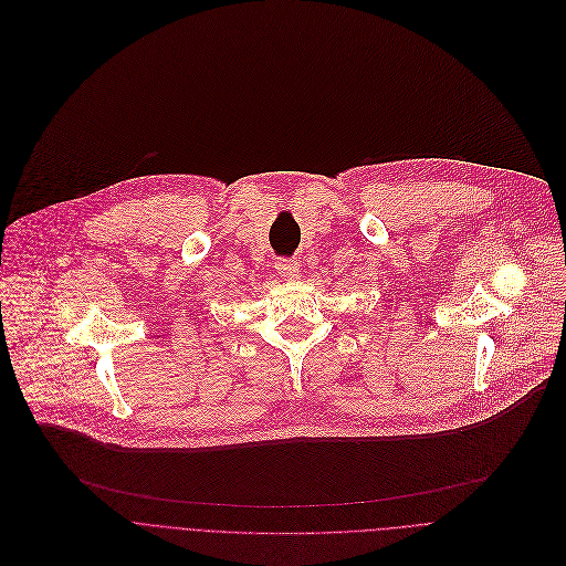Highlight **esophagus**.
<instances>
[{
	"label": "esophagus",
	"mask_w": 566,
	"mask_h": 566,
	"mask_svg": "<svg viewBox=\"0 0 566 566\" xmlns=\"http://www.w3.org/2000/svg\"><path fill=\"white\" fill-rule=\"evenodd\" d=\"M276 272L283 276V279H296L298 276V272H301V265L296 263V261H292V259H279L276 261Z\"/></svg>",
	"instance_id": "obj_1"
}]
</instances>
